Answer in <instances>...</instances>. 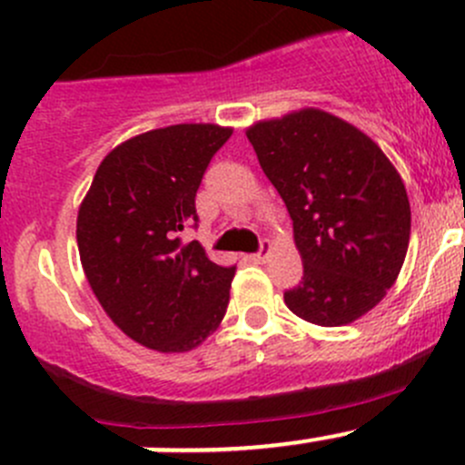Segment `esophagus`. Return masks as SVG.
<instances>
[{"label": "esophagus", "mask_w": 465, "mask_h": 465, "mask_svg": "<svg viewBox=\"0 0 465 465\" xmlns=\"http://www.w3.org/2000/svg\"><path fill=\"white\" fill-rule=\"evenodd\" d=\"M270 252H272V245H270V241H263V242H261L259 252H256V254H252V259H254L256 263H265V261H268V256H270Z\"/></svg>", "instance_id": "1"}]
</instances>
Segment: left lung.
<instances>
[{
	"mask_svg": "<svg viewBox=\"0 0 465 465\" xmlns=\"http://www.w3.org/2000/svg\"><path fill=\"white\" fill-rule=\"evenodd\" d=\"M247 138L291 213L304 265L283 302L320 327L354 322L407 256L411 206L398 170L366 134L318 108L252 124Z\"/></svg>",
	"mask_w": 465,
	"mask_h": 465,
	"instance_id": "1",
	"label": "left lung"
}]
</instances>
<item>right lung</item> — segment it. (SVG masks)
<instances>
[{"instance_id":"right-lung-1","label":"right lung","mask_w":465,"mask_h":465,"mask_svg":"<svg viewBox=\"0 0 465 465\" xmlns=\"http://www.w3.org/2000/svg\"><path fill=\"white\" fill-rule=\"evenodd\" d=\"M218 124H173L134 136L99 163L76 218L85 279L108 318L156 352H188L227 313L236 265L213 263L182 232L197 227L195 195Z\"/></svg>"}]
</instances>
